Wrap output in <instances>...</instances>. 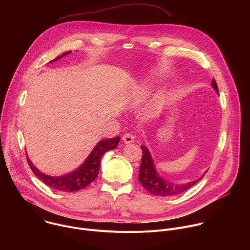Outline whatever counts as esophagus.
I'll return each mask as SVG.
<instances>
[{"instance_id":"esophagus-1","label":"esophagus","mask_w":250,"mask_h":250,"mask_svg":"<svg viewBox=\"0 0 250 250\" xmlns=\"http://www.w3.org/2000/svg\"><path fill=\"white\" fill-rule=\"evenodd\" d=\"M123 141L125 142V145H128V144H132V142L134 141V137L132 134L130 133H126L123 136Z\"/></svg>"}]
</instances>
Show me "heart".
Wrapping results in <instances>:
<instances>
[{"mask_svg":"<svg viewBox=\"0 0 250 250\" xmlns=\"http://www.w3.org/2000/svg\"><path fill=\"white\" fill-rule=\"evenodd\" d=\"M149 89H150V87L149 86H144V87H141L140 89H138L137 90V92L135 93V95H134V101H136V102H138V101H141L142 99L145 98V96L149 92Z\"/></svg>","mask_w":250,"mask_h":250,"instance_id":"obj_1","label":"heart"}]
</instances>
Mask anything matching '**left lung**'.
<instances>
[{"label":"left lung","instance_id":"1","mask_svg":"<svg viewBox=\"0 0 250 250\" xmlns=\"http://www.w3.org/2000/svg\"><path fill=\"white\" fill-rule=\"evenodd\" d=\"M211 87L219 94L218 85L215 79H212L211 81ZM141 149H142V158L139 166L138 180L146 191H148L150 194L154 196L169 197V196H174V195L183 193L188 189H190L191 187H193L207 173L206 171L205 174L202 177H200L199 179L185 183V184H176V183L167 181L157 173L149 150L144 146H141Z\"/></svg>","mask_w":250,"mask_h":250}]
</instances>
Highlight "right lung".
Listing matches in <instances>:
<instances>
[{"label": "right lung", "mask_w": 250, "mask_h": 250, "mask_svg": "<svg viewBox=\"0 0 250 250\" xmlns=\"http://www.w3.org/2000/svg\"><path fill=\"white\" fill-rule=\"evenodd\" d=\"M71 51H67L62 55L58 56L57 58L51 60L50 62H54L61 57L69 54ZM121 140L120 136L114 138H106L104 140L99 141L95 148L89 154L87 159L78 167L76 170L70 172L66 175L62 176H49L42 172H41L37 167H35L31 161L26 157L27 163L40 180H42L45 185L48 187L62 191V192H76L83 188H86L89 184H91L99 174L100 165H101V158L102 156L109 150H113L117 148L119 142Z\"/></svg>", "instance_id": "add662e5"}]
</instances>
